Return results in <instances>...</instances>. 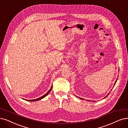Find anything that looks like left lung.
<instances>
[{"label":"left lung","instance_id":"obj_1","mask_svg":"<svg viewBox=\"0 0 128 128\" xmlns=\"http://www.w3.org/2000/svg\"><path fill=\"white\" fill-rule=\"evenodd\" d=\"M117 80H118V79H116V82H115V84H114V85H115V84H116V81H117ZM109 94H110V93H109V94H108V95H107V96H106V97H104V98H106V96H108V95H109ZM78 98H79V97H78ZM80 98V99H82V100H84V99H83V98Z\"/></svg>","mask_w":128,"mask_h":128}]
</instances>
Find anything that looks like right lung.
Segmentation results:
<instances>
[{"label":"right lung","instance_id":"1","mask_svg":"<svg viewBox=\"0 0 128 128\" xmlns=\"http://www.w3.org/2000/svg\"><path fill=\"white\" fill-rule=\"evenodd\" d=\"M52 87H51L50 89L47 92L46 94L44 95V96H42L41 97H40V98H37V99H34V100H27V101H38V100H41L42 99L44 98V97H45L46 96H47L49 94V92L51 91V90H52Z\"/></svg>","mask_w":128,"mask_h":128}]
</instances>
